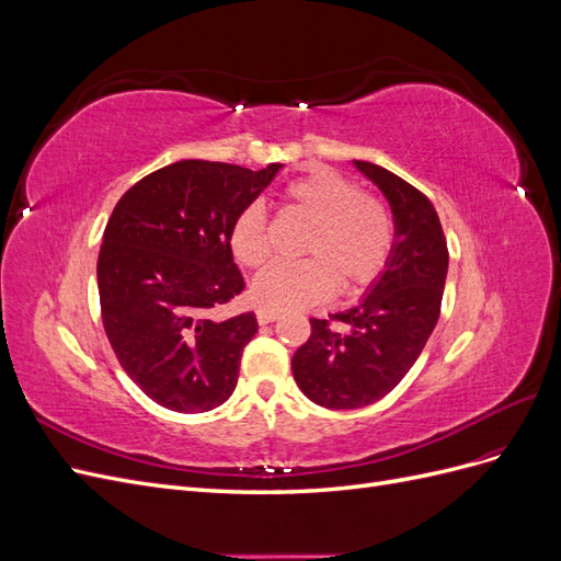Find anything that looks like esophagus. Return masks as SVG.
<instances>
[{
	"instance_id": "34e87169",
	"label": "esophagus",
	"mask_w": 561,
	"mask_h": 561,
	"mask_svg": "<svg viewBox=\"0 0 561 561\" xmlns=\"http://www.w3.org/2000/svg\"><path fill=\"white\" fill-rule=\"evenodd\" d=\"M278 318H280V313H276V311H266V309L257 311V322H260V325H268V322H274Z\"/></svg>"
}]
</instances>
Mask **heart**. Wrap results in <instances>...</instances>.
<instances>
[{
	"label": "heart",
	"mask_w": 561,
	"mask_h": 561,
	"mask_svg": "<svg viewBox=\"0 0 561 561\" xmlns=\"http://www.w3.org/2000/svg\"><path fill=\"white\" fill-rule=\"evenodd\" d=\"M283 206L309 219L301 252L309 260L274 264L254 278L250 297L266 311H304L325 301L336 287L358 293L375 283L396 245V222L377 196L363 194L353 180L318 168L285 186ZM236 262L257 268L271 254L268 222L262 203L245 206L229 229Z\"/></svg>",
	"instance_id": "obj_1"
}]
</instances>
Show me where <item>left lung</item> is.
<instances>
[{
  "instance_id": "obj_1",
  "label": "left lung",
  "mask_w": 561,
  "mask_h": 561,
  "mask_svg": "<svg viewBox=\"0 0 561 561\" xmlns=\"http://www.w3.org/2000/svg\"><path fill=\"white\" fill-rule=\"evenodd\" d=\"M353 165L386 196L396 245L365 297L330 320L311 318L309 342L293 355L301 393L328 410L367 407L402 381L439 318L449 266L433 203L377 163Z\"/></svg>"
}]
</instances>
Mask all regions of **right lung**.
<instances>
[{
  "mask_svg": "<svg viewBox=\"0 0 561 561\" xmlns=\"http://www.w3.org/2000/svg\"><path fill=\"white\" fill-rule=\"evenodd\" d=\"M280 168L178 161L112 210L98 257L103 325L126 375L165 410L210 412L233 393L257 318L210 311L243 293L229 229Z\"/></svg>",
  "mask_w": 561,
  "mask_h": 561,
  "instance_id": "add662e5",
  "label": "right lung"
}]
</instances>
